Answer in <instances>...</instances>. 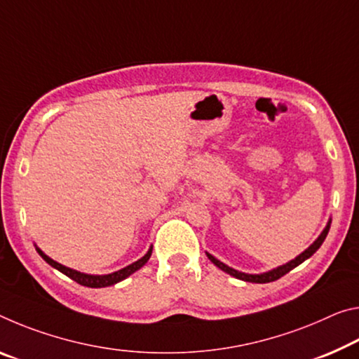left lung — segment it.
<instances>
[{
    "label": "left lung",
    "instance_id": "1",
    "mask_svg": "<svg viewBox=\"0 0 359 359\" xmlns=\"http://www.w3.org/2000/svg\"><path fill=\"white\" fill-rule=\"evenodd\" d=\"M329 229H331V220L327 222L326 229H324V230L321 231V235L318 236V240H316L315 243H313L309 249H305V251H304L302 254L297 255V257H295L294 260L287 262V264H284V265H281V266H278V269H273V270H270V271L260 273V275H249V273L238 271V270H235V269H231V266H229V265L222 264V262L215 259L214 255H210V254H208V252H206V254H208L209 260L212 262V264H214L215 266H219V269H220L222 271H225V273H229V275L238 278V280L249 281V283H271V281L280 280V278L286 275V273H289V271H291L292 269H295V266L302 264V262H305L306 259L311 257V255L315 254V252L318 251V249H320V246L323 244V241L326 240V236H327V233H329Z\"/></svg>",
    "mask_w": 359,
    "mask_h": 359
}]
</instances>
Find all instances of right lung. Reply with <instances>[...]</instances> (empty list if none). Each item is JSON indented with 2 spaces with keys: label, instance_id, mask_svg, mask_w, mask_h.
Wrapping results in <instances>:
<instances>
[{
  "label": "right lung",
  "instance_id": "1",
  "mask_svg": "<svg viewBox=\"0 0 359 359\" xmlns=\"http://www.w3.org/2000/svg\"><path fill=\"white\" fill-rule=\"evenodd\" d=\"M36 251L44 260L48 262L50 266H54L55 270H59L60 273H64V275H67L68 278H72L73 281H76L78 284H81V286H86V287H107V286H113V284L126 280V278L133 275L134 271H137L139 269H142V266H144L147 262H149L150 255H151V248H150L149 252H147L144 257L139 259L137 262H134V264L124 266V269L118 270L115 273H110V275H86V273L68 269V266L62 265V264H59V262H55L50 257H48V255L44 254L39 248H36Z\"/></svg>",
  "mask_w": 359,
  "mask_h": 359
}]
</instances>
